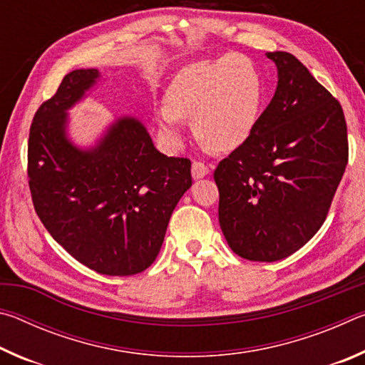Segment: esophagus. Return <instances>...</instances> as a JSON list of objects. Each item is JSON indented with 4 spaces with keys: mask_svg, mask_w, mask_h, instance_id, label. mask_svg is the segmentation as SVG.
<instances>
[{
    "mask_svg": "<svg viewBox=\"0 0 365 365\" xmlns=\"http://www.w3.org/2000/svg\"><path fill=\"white\" fill-rule=\"evenodd\" d=\"M209 170H211V168L209 165H206L205 163H200V160H195L193 164H191V175H193V178H202L206 177L209 174Z\"/></svg>",
    "mask_w": 365,
    "mask_h": 365,
    "instance_id": "1",
    "label": "esophagus"
}]
</instances>
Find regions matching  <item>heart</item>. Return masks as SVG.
<instances>
[{
	"label": "heart",
	"instance_id": "b5f03b06",
	"mask_svg": "<svg viewBox=\"0 0 365 365\" xmlns=\"http://www.w3.org/2000/svg\"><path fill=\"white\" fill-rule=\"evenodd\" d=\"M262 96L261 73L248 58L224 54L193 63L177 73L154 113L158 137L175 151L183 141V119H193L197 140L214 151H233L255 130Z\"/></svg>",
	"mask_w": 365,
	"mask_h": 365
}]
</instances>
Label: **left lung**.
<instances>
[{"mask_svg": "<svg viewBox=\"0 0 365 365\" xmlns=\"http://www.w3.org/2000/svg\"><path fill=\"white\" fill-rule=\"evenodd\" d=\"M267 58L279 69L275 95L248 140L214 170L227 243L256 262L285 259L317 233L349 156L336 98L293 54Z\"/></svg>", "mask_w": 365, "mask_h": 365, "instance_id": "left-lung-1", "label": "left lung"}]
</instances>
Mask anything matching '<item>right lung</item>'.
Wrapping results in <instances>:
<instances>
[{
    "mask_svg": "<svg viewBox=\"0 0 365 365\" xmlns=\"http://www.w3.org/2000/svg\"><path fill=\"white\" fill-rule=\"evenodd\" d=\"M100 72L67 73L30 125L27 174L35 212L49 235L86 267L123 277L158 257L170 215L191 187V160L154 148L143 123L122 117L95 148L66 137L67 109Z\"/></svg>",
    "mask_w": 365,
    "mask_h": 365,
    "instance_id": "1",
    "label": "right lung"
}]
</instances>
